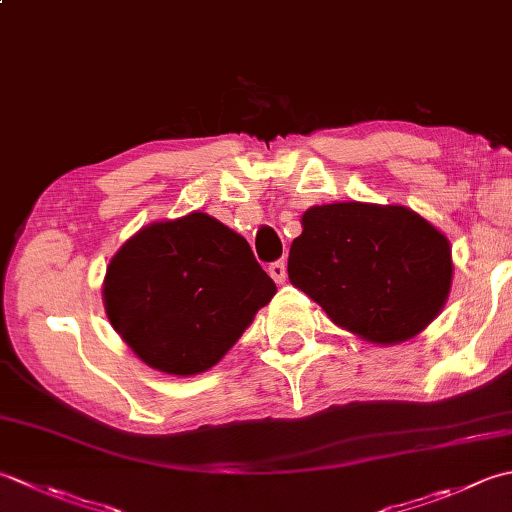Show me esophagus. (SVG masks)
I'll return each mask as SVG.
<instances>
[{
  "label": "esophagus",
  "instance_id": "34e87169",
  "mask_svg": "<svg viewBox=\"0 0 512 512\" xmlns=\"http://www.w3.org/2000/svg\"><path fill=\"white\" fill-rule=\"evenodd\" d=\"M268 273H270V277L275 279L277 284H284L286 282V262H284V259H279V262L270 264L268 266Z\"/></svg>",
  "mask_w": 512,
  "mask_h": 512
}]
</instances>
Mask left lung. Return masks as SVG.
<instances>
[{
	"instance_id": "1",
	"label": "left lung",
	"mask_w": 512,
	"mask_h": 512,
	"mask_svg": "<svg viewBox=\"0 0 512 512\" xmlns=\"http://www.w3.org/2000/svg\"><path fill=\"white\" fill-rule=\"evenodd\" d=\"M288 279L339 328L393 346L417 337L442 313L453 255L448 237L415 210L335 202L302 215Z\"/></svg>"
}]
</instances>
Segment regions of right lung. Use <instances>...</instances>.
<instances>
[{"label": "right lung", "mask_w": 512, "mask_h": 512, "mask_svg": "<svg viewBox=\"0 0 512 512\" xmlns=\"http://www.w3.org/2000/svg\"><path fill=\"white\" fill-rule=\"evenodd\" d=\"M277 286L246 239L206 213L153 222L110 257V326L150 368L206 373L235 346Z\"/></svg>", "instance_id": "1"}]
</instances>
